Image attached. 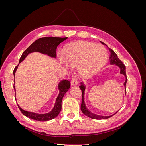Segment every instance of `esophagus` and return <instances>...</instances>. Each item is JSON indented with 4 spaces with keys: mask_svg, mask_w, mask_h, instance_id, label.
Segmentation results:
<instances>
[{
    "mask_svg": "<svg viewBox=\"0 0 146 146\" xmlns=\"http://www.w3.org/2000/svg\"><path fill=\"white\" fill-rule=\"evenodd\" d=\"M70 84H71L72 86H76L77 84H78V82L77 80V79L75 78H72L71 82H70Z\"/></svg>",
    "mask_w": 146,
    "mask_h": 146,
    "instance_id": "obj_1",
    "label": "esophagus"
}]
</instances>
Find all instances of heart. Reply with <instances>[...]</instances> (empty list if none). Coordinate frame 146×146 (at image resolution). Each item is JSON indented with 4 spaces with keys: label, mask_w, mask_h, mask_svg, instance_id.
<instances>
[{
    "label": "heart",
    "mask_w": 146,
    "mask_h": 146,
    "mask_svg": "<svg viewBox=\"0 0 146 146\" xmlns=\"http://www.w3.org/2000/svg\"><path fill=\"white\" fill-rule=\"evenodd\" d=\"M106 48L99 44L77 41L67 45L63 51L62 58L70 66H77V71L83 77L98 72L107 61Z\"/></svg>",
    "instance_id": "1"
}]
</instances>
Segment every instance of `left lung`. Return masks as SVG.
<instances>
[{
	"mask_svg": "<svg viewBox=\"0 0 146 146\" xmlns=\"http://www.w3.org/2000/svg\"><path fill=\"white\" fill-rule=\"evenodd\" d=\"M100 42L102 44L104 45H106L105 43L101 42ZM107 46V45H106ZM108 47V46H107ZM109 49V51L110 52V64H116V66H117L118 67L120 68L121 69V72L120 73L123 74V76H124L125 77V81L124 82V83H123V85H124L125 86V94H126V83H127V76H126V72H125V65L123 64V63L122 62V61L119 59V58L117 57V55L116 54V53L114 52L112 49H111L110 48H108ZM79 87H80V90L82 92V104H81V110L82 113L85 114V116L89 117L91 119H99V120H100V119H108V118H110V117H111L112 116H113L114 114H113V115L111 116H100V115H98V114H93L92 113H91V111H89V110H88L86 105H85V101H84V95H85V86L84 85L83 83H80V85L79 86Z\"/></svg>",
	"mask_w": 146,
	"mask_h": 146,
	"instance_id": "1",
	"label": "left lung"
}]
</instances>
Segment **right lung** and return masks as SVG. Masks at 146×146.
I'll list each match as a JSON object with an SVG mask.
<instances>
[{"instance_id": "right-lung-1", "label": "right lung", "mask_w": 146, "mask_h": 146, "mask_svg": "<svg viewBox=\"0 0 146 146\" xmlns=\"http://www.w3.org/2000/svg\"><path fill=\"white\" fill-rule=\"evenodd\" d=\"M68 37L66 38H58V37H44L41 38L33 42L27 49H26L22 54L21 56L19 62H22L29 54L35 52H40L41 54L47 55L53 58H56V50L57 46L60 43L65 41ZM19 65V64H18ZM18 65L16 66L14 70H13V75L15 76V72L18 67ZM15 91L16 96V90L15 86H13ZM70 87V82L68 80H61L59 84L58 88L59 89V94L56 99L54 107L49 113L46 114H38L33 112H29L22 109L19 105H17L21 113L24 116L29 118L32 119L33 120H36L38 121H47L51 120L55 118L58 115L61 110V102H62L63 97L66 92L68 91Z\"/></svg>"}]
</instances>
